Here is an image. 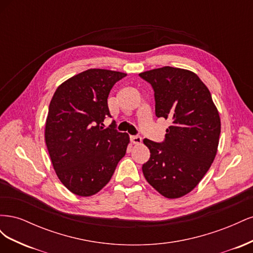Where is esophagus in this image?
I'll use <instances>...</instances> for the list:
<instances>
[{"instance_id":"obj_1","label":"esophagus","mask_w":253,"mask_h":253,"mask_svg":"<svg viewBox=\"0 0 253 253\" xmlns=\"http://www.w3.org/2000/svg\"><path fill=\"white\" fill-rule=\"evenodd\" d=\"M129 139H131V142L133 144H140L142 142L141 137H139V136H131L129 137Z\"/></svg>"}]
</instances>
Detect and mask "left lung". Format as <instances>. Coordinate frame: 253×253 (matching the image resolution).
Listing matches in <instances>:
<instances>
[{"label":"left lung","mask_w":253,"mask_h":253,"mask_svg":"<svg viewBox=\"0 0 253 253\" xmlns=\"http://www.w3.org/2000/svg\"><path fill=\"white\" fill-rule=\"evenodd\" d=\"M139 76L154 89L156 116L172 121L164 142L143 139L151 153L143 175L163 196L182 197L200 183L216 156L218 111L208 87L189 70L164 66Z\"/></svg>","instance_id":"left-lung-1"}]
</instances>
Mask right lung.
<instances>
[{
    "label": "right lung",
    "instance_id": "1",
    "mask_svg": "<svg viewBox=\"0 0 253 253\" xmlns=\"http://www.w3.org/2000/svg\"><path fill=\"white\" fill-rule=\"evenodd\" d=\"M126 76L90 68L60 84L51 98L45 143L58 178L76 195L98 193L126 155L128 135L103 127L110 91Z\"/></svg>",
    "mask_w": 253,
    "mask_h": 253
}]
</instances>
